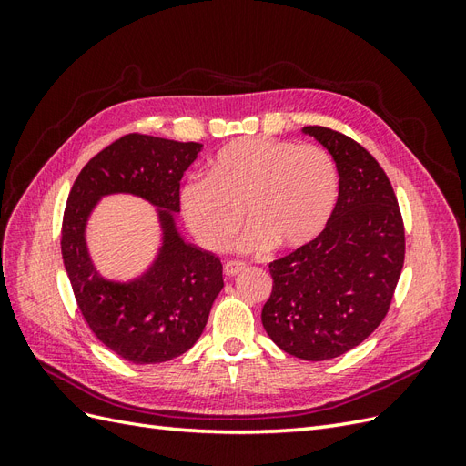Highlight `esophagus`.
Here are the masks:
<instances>
[{
  "mask_svg": "<svg viewBox=\"0 0 466 466\" xmlns=\"http://www.w3.org/2000/svg\"><path fill=\"white\" fill-rule=\"evenodd\" d=\"M243 270H247V262H243V260L225 262V274H228V276H237V274H241Z\"/></svg>",
  "mask_w": 466,
  "mask_h": 466,
  "instance_id": "esophagus-1",
  "label": "esophagus"
}]
</instances>
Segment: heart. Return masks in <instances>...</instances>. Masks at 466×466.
Instances as JSON below:
<instances>
[{
	"instance_id": "heart-1",
	"label": "heart",
	"mask_w": 466,
	"mask_h": 466,
	"mask_svg": "<svg viewBox=\"0 0 466 466\" xmlns=\"http://www.w3.org/2000/svg\"><path fill=\"white\" fill-rule=\"evenodd\" d=\"M340 198V175L329 151L288 139L237 137L180 188L188 228L209 248H223L252 225L243 247L303 248L324 233Z\"/></svg>"
}]
</instances>
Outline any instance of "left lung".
<instances>
[{
    "label": "left lung",
    "instance_id": "left-lung-1",
    "mask_svg": "<svg viewBox=\"0 0 466 466\" xmlns=\"http://www.w3.org/2000/svg\"><path fill=\"white\" fill-rule=\"evenodd\" d=\"M340 175V198L324 233L270 262L262 324L272 342L307 361L332 360L383 322L404 264V223L390 180L373 155L324 126H305Z\"/></svg>",
    "mask_w": 466,
    "mask_h": 466
}]
</instances>
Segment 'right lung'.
<instances>
[{
	"label": "right lung",
	"mask_w": 466,
	"mask_h": 466,
	"mask_svg": "<svg viewBox=\"0 0 466 466\" xmlns=\"http://www.w3.org/2000/svg\"><path fill=\"white\" fill-rule=\"evenodd\" d=\"M202 144L128 134L81 168L62 223V258L83 319L108 350L132 363H163L188 351L223 288L214 252L187 243L177 229L180 178ZM134 193L158 208L162 247L154 264L130 282L106 280L85 238L90 211L103 195Z\"/></svg>",
	"instance_id": "1"
}]
</instances>
